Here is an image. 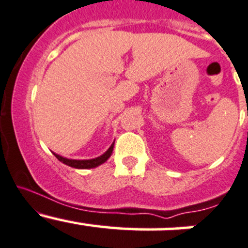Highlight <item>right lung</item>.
Instances as JSON below:
<instances>
[{"instance_id": "1", "label": "right lung", "mask_w": 248, "mask_h": 248, "mask_svg": "<svg viewBox=\"0 0 248 248\" xmlns=\"http://www.w3.org/2000/svg\"><path fill=\"white\" fill-rule=\"evenodd\" d=\"M113 147H114V142L111 144L108 149L102 155L97 156V158L94 159H83V160H78V159H68L65 158V156H61L60 154H56L54 153V155L58 158V160H60L61 163H63L65 165L71 166V168H75V169H93V168H96V166L101 165L104 164L105 161H107V159L111 156L112 152H113Z\"/></svg>"}]
</instances>
